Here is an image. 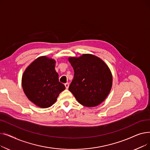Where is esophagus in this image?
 Wrapping results in <instances>:
<instances>
[{
  "mask_svg": "<svg viewBox=\"0 0 150 150\" xmlns=\"http://www.w3.org/2000/svg\"><path fill=\"white\" fill-rule=\"evenodd\" d=\"M64 85H65V86H66V89H68V88H69V84L68 83H65V84H64Z\"/></svg>",
  "mask_w": 150,
  "mask_h": 150,
  "instance_id": "34e87169",
  "label": "esophagus"
}]
</instances>
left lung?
I'll return each mask as SVG.
<instances>
[{
  "label": "left lung",
  "instance_id": "1",
  "mask_svg": "<svg viewBox=\"0 0 150 150\" xmlns=\"http://www.w3.org/2000/svg\"><path fill=\"white\" fill-rule=\"evenodd\" d=\"M74 68V79L69 90L79 103L86 107L103 102L111 89L112 77L105 62L90 54L69 59Z\"/></svg>",
  "mask_w": 150,
  "mask_h": 150
}]
</instances>
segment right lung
<instances>
[{"label":"right lung","instance_id":"add662e5","mask_svg":"<svg viewBox=\"0 0 150 150\" xmlns=\"http://www.w3.org/2000/svg\"><path fill=\"white\" fill-rule=\"evenodd\" d=\"M54 67L53 59L41 57L31 63L23 74L22 84L25 94L40 108L51 106L59 94L66 89L59 81Z\"/></svg>","mask_w":150,"mask_h":150}]
</instances>
